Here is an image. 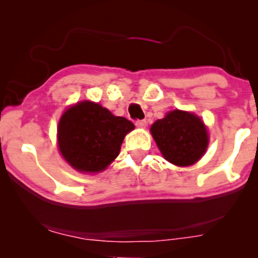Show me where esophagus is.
Returning <instances> with one entry per match:
<instances>
[{"instance_id":"1","label":"esophagus","mask_w":258,"mask_h":258,"mask_svg":"<svg viewBox=\"0 0 258 258\" xmlns=\"http://www.w3.org/2000/svg\"><path fill=\"white\" fill-rule=\"evenodd\" d=\"M136 126H139V128H146L147 126V121L146 119H139V121H136Z\"/></svg>"}]
</instances>
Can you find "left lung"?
Instances as JSON below:
<instances>
[{
	"label": "left lung",
	"instance_id": "left-lung-1",
	"mask_svg": "<svg viewBox=\"0 0 258 258\" xmlns=\"http://www.w3.org/2000/svg\"><path fill=\"white\" fill-rule=\"evenodd\" d=\"M151 135L167 161L185 167L202 157L208 147V132L200 117L174 110L151 125Z\"/></svg>",
	"mask_w": 258,
	"mask_h": 258
}]
</instances>
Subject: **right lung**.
Listing matches in <instances>:
<instances>
[{
	"mask_svg": "<svg viewBox=\"0 0 258 258\" xmlns=\"http://www.w3.org/2000/svg\"><path fill=\"white\" fill-rule=\"evenodd\" d=\"M134 128L132 121L114 116L100 104L81 102L59 119V151L76 170H104L117 157L124 136Z\"/></svg>",
	"mask_w": 258,
	"mask_h": 258,
	"instance_id": "obj_1",
	"label": "right lung"
}]
</instances>
